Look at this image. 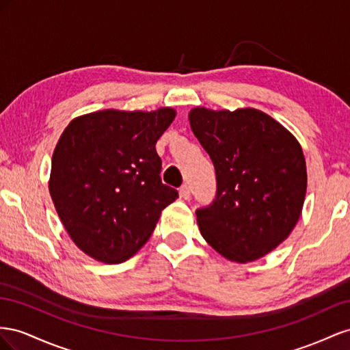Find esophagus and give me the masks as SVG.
Segmentation results:
<instances>
[{"label":"esophagus","mask_w":350,"mask_h":350,"mask_svg":"<svg viewBox=\"0 0 350 350\" xmlns=\"http://www.w3.org/2000/svg\"><path fill=\"white\" fill-rule=\"evenodd\" d=\"M180 196H182L183 199H189V198H191V186H189V185H183V186L180 187Z\"/></svg>","instance_id":"34e87169"}]
</instances>
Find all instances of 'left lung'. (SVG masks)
I'll list each match as a JSON object with an SVG mask.
<instances>
[{
	"label": "left lung",
	"instance_id": "1",
	"mask_svg": "<svg viewBox=\"0 0 350 350\" xmlns=\"http://www.w3.org/2000/svg\"><path fill=\"white\" fill-rule=\"evenodd\" d=\"M189 123L217 176L215 201L196 211L208 245L246 264L269 254L295 228L306 193L301 144L255 108L189 111Z\"/></svg>",
	"mask_w": 350,
	"mask_h": 350
}]
</instances>
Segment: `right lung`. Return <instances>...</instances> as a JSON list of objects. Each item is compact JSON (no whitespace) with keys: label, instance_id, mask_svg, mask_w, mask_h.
Masks as SVG:
<instances>
[{"label":"right lung","instance_id":"obj_1","mask_svg":"<svg viewBox=\"0 0 350 350\" xmlns=\"http://www.w3.org/2000/svg\"><path fill=\"white\" fill-rule=\"evenodd\" d=\"M176 109H103L73 118L53 154L49 193L70 239L105 264L132 258L178 198L163 185L155 144Z\"/></svg>","mask_w":350,"mask_h":350}]
</instances>
